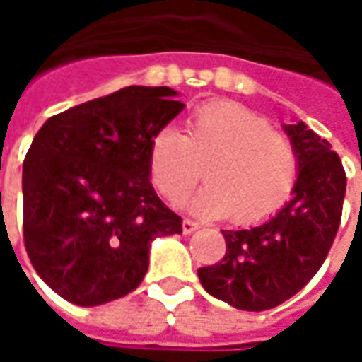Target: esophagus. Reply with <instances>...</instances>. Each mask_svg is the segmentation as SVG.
I'll return each instance as SVG.
<instances>
[{
  "instance_id": "34e87169",
  "label": "esophagus",
  "mask_w": 362,
  "mask_h": 362,
  "mask_svg": "<svg viewBox=\"0 0 362 362\" xmlns=\"http://www.w3.org/2000/svg\"><path fill=\"white\" fill-rule=\"evenodd\" d=\"M197 228H199V223L192 219H184L182 221V233L184 235H192V233H196Z\"/></svg>"
}]
</instances>
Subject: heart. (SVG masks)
I'll use <instances>...</instances> for the list:
<instances>
[{"label":"heart","mask_w":362,"mask_h":362,"mask_svg":"<svg viewBox=\"0 0 362 362\" xmlns=\"http://www.w3.org/2000/svg\"><path fill=\"white\" fill-rule=\"evenodd\" d=\"M205 170L207 184L189 209L202 217L258 223L287 204L298 176V157L287 135L243 104L221 100L199 106L186 132L158 129L149 151V173L163 196L180 204Z\"/></svg>","instance_id":"1"}]
</instances>
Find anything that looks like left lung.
I'll return each mask as SVG.
<instances>
[{"label":"left lung","instance_id":"8db88e82","mask_svg":"<svg viewBox=\"0 0 362 362\" xmlns=\"http://www.w3.org/2000/svg\"><path fill=\"white\" fill-rule=\"evenodd\" d=\"M298 157L291 202L258 227L221 230L225 258L199 267L204 288L238 310H269L316 275L341 223L345 170L332 145L304 122L285 126Z\"/></svg>","mask_w":362,"mask_h":362}]
</instances>
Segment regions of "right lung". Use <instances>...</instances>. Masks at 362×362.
I'll list each match as a JSON object with an SVG mask.
<instances>
[{"mask_svg":"<svg viewBox=\"0 0 362 362\" xmlns=\"http://www.w3.org/2000/svg\"><path fill=\"white\" fill-rule=\"evenodd\" d=\"M168 87H126L46 119L23 163L30 264L62 298L98 306L126 296L157 236L182 219L149 180L151 141L184 108Z\"/></svg>","mask_w":362,"mask_h":362,"instance_id":"add662e5","label":"right lung"}]
</instances>
